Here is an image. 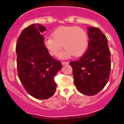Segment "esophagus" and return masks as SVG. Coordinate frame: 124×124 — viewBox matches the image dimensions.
Returning a JSON list of instances; mask_svg holds the SVG:
<instances>
[{"label":"esophagus","instance_id":"34e87169","mask_svg":"<svg viewBox=\"0 0 124 124\" xmlns=\"http://www.w3.org/2000/svg\"><path fill=\"white\" fill-rule=\"evenodd\" d=\"M69 62H62V65H67V64H69Z\"/></svg>","mask_w":124,"mask_h":124}]
</instances>
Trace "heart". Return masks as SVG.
<instances>
[{
    "mask_svg": "<svg viewBox=\"0 0 124 124\" xmlns=\"http://www.w3.org/2000/svg\"><path fill=\"white\" fill-rule=\"evenodd\" d=\"M47 37L44 44L51 55H59L63 47L65 50L61 54L63 59L72 55L75 57H81L85 53L89 46V36L82 28L77 26H62L57 28Z\"/></svg>",
    "mask_w": 124,
    "mask_h": 124,
    "instance_id": "b5f03b06",
    "label": "heart"
}]
</instances>
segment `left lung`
<instances>
[{
	"label": "left lung",
	"instance_id": "obj_1",
	"mask_svg": "<svg viewBox=\"0 0 124 124\" xmlns=\"http://www.w3.org/2000/svg\"><path fill=\"white\" fill-rule=\"evenodd\" d=\"M87 50L78 61H72L74 84L86 95H94L107 84L111 69L108 40L97 27H88Z\"/></svg>",
	"mask_w": 124,
	"mask_h": 124
}]
</instances>
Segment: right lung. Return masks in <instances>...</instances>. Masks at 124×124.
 Segmentation results:
<instances>
[{"instance_id": "1", "label": "right lung", "mask_w": 124, "mask_h": 124, "mask_svg": "<svg viewBox=\"0 0 124 124\" xmlns=\"http://www.w3.org/2000/svg\"><path fill=\"white\" fill-rule=\"evenodd\" d=\"M46 28L32 24L25 28L16 44L18 77L27 93L38 99H47L56 91V74L62 69L60 61L49 54L44 45Z\"/></svg>"}]
</instances>
